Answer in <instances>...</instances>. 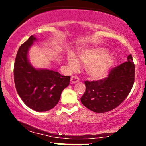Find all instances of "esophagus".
<instances>
[{
    "label": "esophagus",
    "mask_w": 146,
    "mask_h": 146,
    "mask_svg": "<svg viewBox=\"0 0 146 146\" xmlns=\"http://www.w3.org/2000/svg\"><path fill=\"white\" fill-rule=\"evenodd\" d=\"M79 81V78L77 77V76H72L71 78H70V82H72V83H76V82H78Z\"/></svg>",
    "instance_id": "obj_1"
}]
</instances>
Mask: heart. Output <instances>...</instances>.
<instances>
[{
  "label": "heart",
  "mask_w": 146,
  "mask_h": 146,
  "mask_svg": "<svg viewBox=\"0 0 146 146\" xmlns=\"http://www.w3.org/2000/svg\"><path fill=\"white\" fill-rule=\"evenodd\" d=\"M107 51L102 48H93L82 51L78 58L82 64L86 66V73L92 80H100L106 76L112 65V58L107 54ZM70 69L78 68L79 63L76 56L70 55L68 58Z\"/></svg>",
  "instance_id": "obj_1"
}]
</instances>
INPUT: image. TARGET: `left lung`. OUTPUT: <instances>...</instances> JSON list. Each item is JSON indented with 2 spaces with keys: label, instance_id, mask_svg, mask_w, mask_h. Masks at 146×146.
I'll use <instances>...</instances> for the list:
<instances>
[{
  "label": "left lung",
  "instance_id": "obj_1",
  "mask_svg": "<svg viewBox=\"0 0 146 146\" xmlns=\"http://www.w3.org/2000/svg\"><path fill=\"white\" fill-rule=\"evenodd\" d=\"M135 66L131 54L127 61L109 72L107 77L99 80H85V92L80 98L82 104L96 113L110 111L120 105L133 88Z\"/></svg>",
  "mask_w": 146,
  "mask_h": 146
}]
</instances>
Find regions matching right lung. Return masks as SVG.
<instances>
[{"instance_id": "obj_1", "label": "right lung", "mask_w": 146, "mask_h": 146, "mask_svg": "<svg viewBox=\"0 0 146 146\" xmlns=\"http://www.w3.org/2000/svg\"><path fill=\"white\" fill-rule=\"evenodd\" d=\"M31 36L20 46L14 64V81L16 90L25 104L36 111L50 110L58 104L61 94L70 82V76L58 72L36 70L27 59V51L33 42Z\"/></svg>"}]
</instances>
